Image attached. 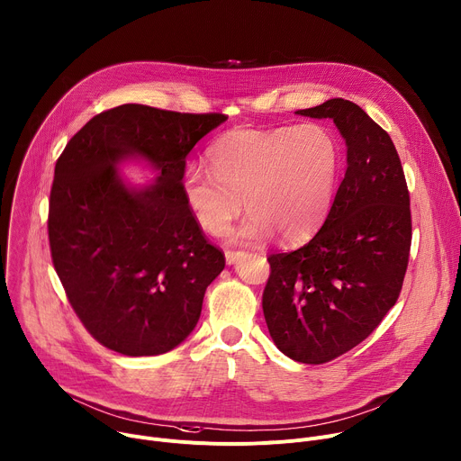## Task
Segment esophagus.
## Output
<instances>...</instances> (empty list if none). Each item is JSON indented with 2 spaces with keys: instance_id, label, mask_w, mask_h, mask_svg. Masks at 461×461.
I'll return each mask as SVG.
<instances>
[{
  "instance_id": "esophagus-1",
  "label": "esophagus",
  "mask_w": 461,
  "mask_h": 461,
  "mask_svg": "<svg viewBox=\"0 0 461 461\" xmlns=\"http://www.w3.org/2000/svg\"><path fill=\"white\" fill-rule=\"evenodd\" d=\"M226 262L228 265H235V262L244 255V251H235V249H226Z\"/></svg>"
}]
</instances>
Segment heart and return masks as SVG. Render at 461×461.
<instances>
[{"instance_id": "b5f03b06", "label": "heart", "mask_w": 461, "mask_h": 461, "mask_svg": "<svg viewBox=\"0 0 461 461\" xmlns=\"http://www.w3.org/2000/svg\"><path fill=\"white\" fill-rule=\"evenodd\" d=\"M210 166H189L184 199L196 224L222 235L242 210L249 215L233 237L260 242L310 235L330 208L339 146L321 123L276 129H231L208 151Z\"/></svg>"}]
</instances>
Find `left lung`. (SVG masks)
Listing matches in <instances>:
<instances>
[{"label":"left lung","instance_id":"1","mask_svg":"<svg viewBox=\"0 0 461 461\" xmlns=\"http://www.w3.org/2000/svg\"><path fill=\"white\" fill-rule=\"evenodd\" d=\"M295 113L334 120L347 171L313 239L268 257L262 312L285 356L321 365L365 341L396 304L412 240L411 196L393 142L359 105L332 98Z\"/></svg>","mask_w":461,"mask_h":461}]
</instances>
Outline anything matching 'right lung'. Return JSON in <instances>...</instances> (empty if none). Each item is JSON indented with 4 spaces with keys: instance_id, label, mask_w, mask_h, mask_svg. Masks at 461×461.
I'll return each instance as SVG.
<instances>
[{
    "instance_id": "add662e5",
    "label": "right lung",
    "mask_w": 461,
    "mask_h": 461,
    "mask_svg": "<svg viewBox=\"0 0 461 461\" xmlns=\"http://www.w3.org/2000/svg\"><path fill=\"white\" fill-rule=\"evenodd\" d=\"M228 116L125 104L93 116L54 167L49 244L54 270L87 332L123 356H158L199 322L224 270L189 212L185 157ZM142 158L153 185H127L115 166Z\"/></svg>"
}]
</instances>
